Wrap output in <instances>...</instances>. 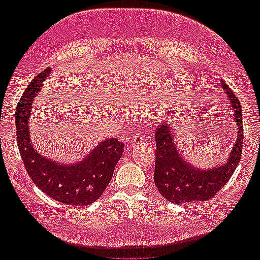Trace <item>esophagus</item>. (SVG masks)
Listing matches in <instances>:
<instances>
[{
	"mask_svg": "<svg viewBox=\"0 0 260 260\" xmlns=\"http://www.w3.org/2000/svg\"><path fill=\"white\" fill-rule=\"evenodd\" d=\"M145 137H143L142 134H135V137L131 140V142H129V145L131 146H133V147H135V146H138V145H140V143H142L143 141H145Z\"/></svg>",
	"mask_w": 260,
	"mask_h": 260,
	"instance_id": "1",
	"label": "esophagus"
}]
</instances>
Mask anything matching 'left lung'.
<instances>
[{
  "instance_id": "8db88e82",
  "label": "left lung",
  "mask_w": 260,
  "mask_h": 260,
  "mask_svg": "<svg viewBox=\"0 0 260 260\" xmlns=\"http://www.w3.org/2000/svg\"><path fill=\"white\" fill-rule=\"evenodd\" d=\"M221 85L232 104L234 119L237 125L236 141L224 163L209 169L193 167L177 149L174 139L175 131L170 123L160 122L155 131V185L160 194L172 204L179 205L209 200L232 178V175L240 163L244 138L242 106L233 90L223 81H221Z\"/></svg>"
}]
</instances>
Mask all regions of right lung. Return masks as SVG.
<instances>
[{
    "instance_id": "1",
    "label": "right lung",
    "mask_w": 260,
    "mask_h": 260,
    "mask_svg": "<svg viewBox=\"0 0 260 260\" xmlns=\"http://www.w3.org/2000/svg\"><path fill=\"white\" fill-rule=\"evenodd\" d=\"M52 68L41 72L24 91L16 108L15 121L18 149L28 176L52 199L61 204L86 206L100 198L112 179L123 145L115 138L106 139L77 163H59L40 155L30 135V117L35 98Z\"/></svg>"
}]
</instances>
